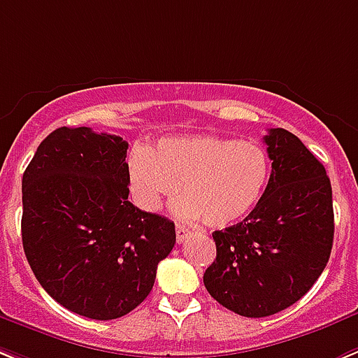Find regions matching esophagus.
Instances as JSON below:
<instances>
[{
    "label": "esophagus",
    "mask_w": 358,
    "mask_h": 358,
    "mask_svg": "<svg viewBox=\"0 0 358 358\" xmlns=\"http://www.w3.org/2000/svg\"><path fill=\"white\" fill-rule=\"evenodd\" d=\"M189 235H191V231H189L185 225L176 224V242H178V244H182Z\"/></svg>",
    "instance_id": "1"
}]
</instances>
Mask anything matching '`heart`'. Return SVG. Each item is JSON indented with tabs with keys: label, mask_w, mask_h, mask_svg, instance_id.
Here are the masks:
<instances>
[{
	"label": "heart",
	"mask_w": 358,
	"mask_h": 358,
	"mask_svg": "<svg viewBox=\"0 0 358 358\" xmlns=\"http://www.w3.org/2000/svg\"><path fill=\"white\" fill-rule=\"evenodd\" d=\"M271 180V158L262 145L238 138H165L155 149L136 147L127 158L129 193L147 213L182 191L176 216L209 227H229L262 202Z\"/></svg>",
	"instance_id": "obj_1"
}]
</instances>
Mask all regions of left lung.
Instances as JSON below:
<instances>
[{
    "mask_svg": "<svg viewBox=\"0 0 358 358\" xmlns=\"http://www.w3.org/2000/svg\"><path fill=\"white\" fill-rule=\"evenodd\" d=\"M271 180L244 220L215 231L216 258L203 273L209 295L242 317L289 308L311 289L331 255L333 198L324 165L286 129L264 136Z\"/></svg>",
    "mask_w": 358,
    "mask_h": 358,
    "instance_id": "left-lung-1",
    "label": "left lung"
}]
</instances>
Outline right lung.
I'll use <instances>...</instances> for the list:
<instances>
[{"instance_id": "add662e5", "label": "right lung", "mask_w": 358, "mask_h": 358, "mask_svg": "<svg viewBox=\"0 0 358 358\" xmlns=\"http://www.w3.org/2000/svg\"><path fill=\"white\" fill-rule=\"evenodd\" d=\"M129 143L91 127H59L23 173L21 240L58 304L94 320L140 306L173 251L174 222L129 202Z\"/></svg>"}]
</instances>
